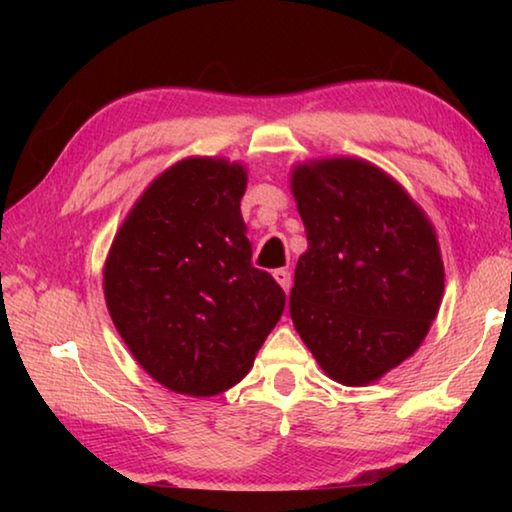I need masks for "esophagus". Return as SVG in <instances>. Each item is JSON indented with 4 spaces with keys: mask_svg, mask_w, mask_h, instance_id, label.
Instances as JSON below:
<instances>
[{
    "mask_svg": "<svg viewBox=\"0 0 512 512\" xmlns=\"http://www.w3.org/2000/svg\"><path fill=\"white\" fill-rule=\"evenodd\" d=\"M273 277L277 280V284L289 293L291 289V271H287V268H277V271H273Z\"/></svg>",
    "mask_w": 512,
    "mask_h": 512,
    "instance_id": "obj_1",
    "label": "esophagus"
}]
</instances>
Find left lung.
Instances as JSON below:
<instances>
[{"label": "left lung", "mask_w": 512, "mask_h": 512, "mask_svg": "<svg viewBox=\"0 0 512 512\" xmlns=\"http://www.w3.org/2000/svg\"><path fill=\"white\" fill-rule=\"evenodd\" d=\"M309 248L289 314L329 377L363 386L418 350L436 318L445 268L431 223L368 162L300 164L291 180Z\"/></svg>", "instance_id": "8db88e82"}]
</instances>
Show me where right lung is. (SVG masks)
Returning a JSON list of instances; mask_svg holds the SVG:
<instances>
[{
  "label": "right lung",
  "instance_id": "1",
  "mask_svg": "<svg viewBox=\"0 0 512 512\" xmlns=\"http://www.w3.org/2000/svg\"><path fill=\"white\" fill-rule=\"evenodd\" d=\"M241 164H173L126 216L103 271L108 311L137 363L162 386L216 395L246 377L284 311L253 266L241 219Z\"/></svg>",
  "mask_w": 512,
  "mask_h": 512
}]
</instances>
